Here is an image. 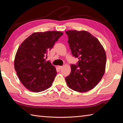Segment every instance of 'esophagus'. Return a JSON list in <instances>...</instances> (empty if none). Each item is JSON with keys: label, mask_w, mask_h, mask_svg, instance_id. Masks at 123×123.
Listing matches in <instances>:
<instances>
[{"label": "esophagus", "mask_w": 123, "mask_h": 123, "mask_svg": "<svg viewBox=\"0 0 123 123\" xmlns=\"http://www.w3.org/2000/svg\"><path fill=\"white\" fill-rule=\"evenodd\" d=\"M62 68H63V67H62V66H58V68H59L60 70L62 69Z\"/></svg>", "instance_id": "34e87169"}]
</instances>
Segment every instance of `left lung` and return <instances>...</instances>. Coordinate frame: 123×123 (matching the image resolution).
<instances>
[{"label":"left lung","instance_id":"1","mask_svg":"<svg viewBox=\"0 0 123 123\" xmlns=\"http://www.w3.org/2000/svg\"><path fill=\"white\" fill-rule=\"evenodd\" d=\"M73 56L79 59L71 64V71L66 78L68 86L75 91L85 92L92 89L105 74L106 54L100 42L86 31H66Z\"/></svg>","mask_w":123,"mask_h":123}]
</instances>
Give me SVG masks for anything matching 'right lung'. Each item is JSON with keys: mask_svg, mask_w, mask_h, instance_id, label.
Wrapping results in <instances>:
<instances>
[{"mask_svg": "<svg viewBox=\"0 0 123 123\" xmlns=\"http://www.w3.org/2000/svg\"><path fill=\"white\" fill-rule=\"evenodd\" d=\"M63 34L59 31L34 33L18 48L14 68L20 82L28 90L38 92L52 85L57 72L50 62L46 61L45 56Z\"/></svg>", "mask_w": 123, "mask_h": 123, "instance_id": "add662e5", "label": "right lung"}]
</instances>
